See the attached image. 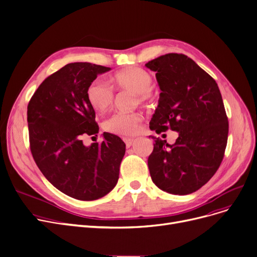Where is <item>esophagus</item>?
Masks as SVG:
<instances>
[{
	"mask_svg": "<svg viewBox=\"0 0 257 257\" xmlns=\"http://www.w3.org/2000/svg\"><path fill=\"white\" fill-rule=\"evenodd\" d=\"M124 142H125V144H126V147L129 148V147H131V145H132V143H133V139L125 138V139H124Z\"/></svg>",
	"mask_w": 257,
	"mask_h": 257,
	"instance_id": "esophagus-1",
	"label": "esophagus"
}]
</instances>
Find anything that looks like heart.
Returning <instances> with one entry per match:
<instances>
[{
  "mask_svg": "<svg viewBox=\"0 0 257 257\" xmlns=\"http://www.w3.org/2000/svg\"><path fill=\"white\" fill-rule=\"evenodd\" d=\"M113 82L119 90H127L136 95L135 104H147L151 99L153 86L152 75L139 67H133L117 72ZM87 99L97 112H105L114 101V93L109 85L95 80L87 88ZM141 114L138 112H116L105 121V129L120 136H132L138 132Z\"/></svg>",
  "mask_w": 257,
  "mask_h": 257,
  "instance_id": "obj_1",
  "label": "heart"
}]
</instances>
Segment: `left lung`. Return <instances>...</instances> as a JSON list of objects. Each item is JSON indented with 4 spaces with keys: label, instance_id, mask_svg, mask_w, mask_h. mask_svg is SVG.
<instances>
[{
    "label": "left lung",
    "instance_id": "obj_1",
    "mask_svg": "<svg viewBox=\"0 0 257 257\" xmlns=\"http://www.w3.org/2000/svg\"><path fill=\"white\" fill-rule=\"evenodd\" d=\"M145 66L156 72L161 89L150 129L178 132L172 145L151 137L152 182L171 194L193 193L217 171L227 146L229 124L218 86L185 54H165Z\"/></svg>",
    "mask_w": 257,
    "mask_h": 257
}]
</instances>
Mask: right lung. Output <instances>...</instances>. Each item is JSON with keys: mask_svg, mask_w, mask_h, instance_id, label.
Masks as SVG:
<instances>
[{"mask_svg": "<svg viewBox=\"0 0 257 257\" xmlns=\"http://www.w3.org/2000/svg\"><path fill=\"white\" fill-rule=\"evenodd\" d=\"M109 67L70 63L44 81L27 108L30 149L39 169L66 195L94 200L115 187L126 145L104 132L102 144L82 138L98 133L87 88Z\"/></svg>", "mask_w": 257, "mask_h": 257, "instance_id": "obj_1", "label": "right lung"}]
</instances>
